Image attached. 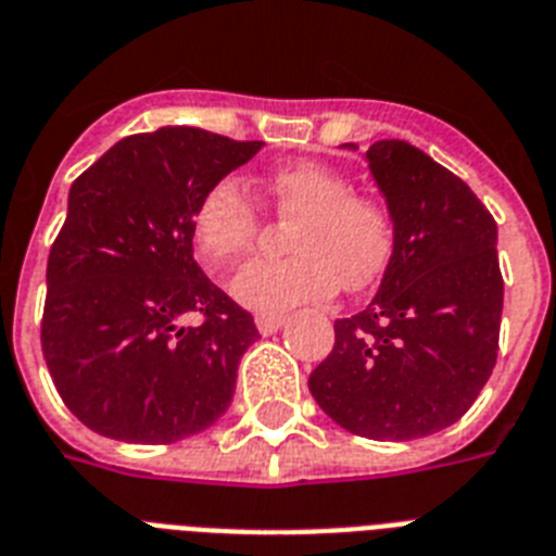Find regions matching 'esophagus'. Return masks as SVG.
<instances>
[{
	"label": "esophagus",
	"instance_id": "esophagus-1",
	"mask_svg": "<svg viewBox=\"0 0 556 556\" xmlns=\"http://www.w3.org/2000/svg\"><path fill=\"white\" fill-rule=\"evenodd\" d=\"M282 325H286V317H282V314H260V317H256V331L263 333V337L277 333Z\"/></svg>",
	"mask_w": 556,
	"mask_h": 556
}]
</instances>
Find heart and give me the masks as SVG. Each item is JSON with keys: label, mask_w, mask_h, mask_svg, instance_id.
Listing matches in <instances>:
<instances>
[{"label": "heart", "mask_w": 556, "mask_h": 556, "mask_svg": "<svg viewBox=\"0 0 556 556\" xmlns=\"http://www.w3.org/2000/svg\"><path fill=\"white\" fill-rule=\"evenodd\" d=\"M263 193L288 231V260L248 265L233 279V296L256 311H286L363 291L386 270L394 225L380 202L351 193L349 179L323 162H291L270 170ZM260 216L237 179L211 185L193 207V242L216 268H231L254 248Z\"/></svg>", "instance_id": "obj_1"}]
</instances>
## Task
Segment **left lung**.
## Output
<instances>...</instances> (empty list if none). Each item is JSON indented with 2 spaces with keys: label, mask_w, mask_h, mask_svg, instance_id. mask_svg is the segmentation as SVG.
I'll return each instance as SVG.
<instances>
[{
  "label": "left lung",
  "mask_w": 556,
  "mask_h": 556,
  "mask_svg": "<svg viewBox=\"0 0 556 556\" xmlns=\"http://www.w3.org/2000/svg\"><path fill=\"white\" fill-rule=\"evenodd\" d=\"M365 160L394 251L374 300L333 323V351L308 388L351 434L419 440L457 422L497 363V223L459 176L403 139L374 142Z\"/></svg>",
  "instance_id": "1"
}]
</instances>
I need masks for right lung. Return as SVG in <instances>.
<instances>
[{
    "label": "right lung",
    "mask_w": 556,
    "mask_h": 556,
    "mask_svg": "<svg viewBox=\"0 0 556 556\" xmlns=\"http://www.w3.org/2000/svg\"><path fill=\"white\" fill-rule=\"evenodd\" d=\"M263 146L165 125L119 139L71 185L48 256L42 354L90 431L160 445L228 410L260 331L193 260V207Z\"/></svg>",
    "instance_id": "add662e5"
}]
</instances>
